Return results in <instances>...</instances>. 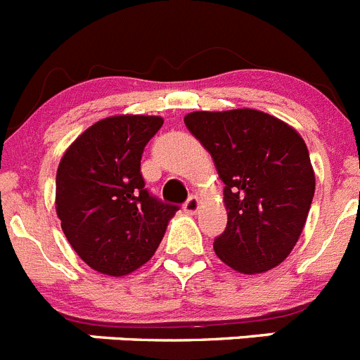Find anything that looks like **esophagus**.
<instances>
[{"label": "esophagus", "mask_w": 360, "mask_h": 360, "mask_svg": "<svg viewBox=\"0 0 360 360\" xmlns=\"http://www.w3.org/2000/svg\"><path fill=\"white\" fill-rule=\"evenodd\" d=\"M183 208H184V212L190 213V215H193V213L199 212V208H200V200H199V197H195V195L190 197V199H188L186 202H184Z\"/></svg>", "instance_id": "1"}]
</instances>
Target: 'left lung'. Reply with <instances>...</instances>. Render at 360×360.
I'll use <instances>...</instances> for the list:
<instances>
[{
	"instance_id": "obj_1",
	"label": "left lung",
	"mask_w": 360,
	"mask_h": 360,
	"mask_svg": "<svg viewBox=\"0 0 360 360\" xmlns=\"http://www.w3.org/2000/svg\"><path fill=\"white\" fill-rule=\"evenodd\" d=\"M184 125L212 154L224 186L226 231L217 257L244 274L280 265L305 228L316 190L300 132L257 109L193 111Z\"/></svg>"
}]
</instances>
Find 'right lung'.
<instances>
[{
	"label": "right lung",
	"instance_id": "right-lung-1",
	"mask_svg": "<svg viewBox=\"0 0 360 360\" xmlns=\"http://www.w3.org/2000/svg\"><path fill=\"white\" fill-rule=\"evenodd\" d=\"M161 116L118 115L87 127L64 152L55 210L75 252L96 273L125 276L147 264L177 208L154 199L140 172Z\"/></svg>",
	"mask_w": 360,
	"mask_h": 360
}]
</instances>
